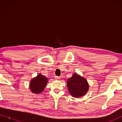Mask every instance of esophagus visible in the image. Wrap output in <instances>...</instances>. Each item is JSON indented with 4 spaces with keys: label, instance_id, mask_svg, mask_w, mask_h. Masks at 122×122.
Wrapping results in <instances>:
<instances>
[{
    "label": "esophagus",
    "instance_id": "obj_1",
    "mask_svg": "<svg viewBox=\"0 0 122 122\" xmlns=\"http://www.w3.org/2000/svg\"><path fill=\"white\" fill-rule=\"evenodd\" d=\"M55 79H56V80H57V81H58V80L61 79V78H60L59 76H55Z\"/></svg>",
    "mask_w": 122,
    "mask_h": 122
}]
</instances>
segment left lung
Instances as JSON below:
<instances>
[{"label":"left lung","instance_id":"1","mask_svg":"<svg viewBox=\"0 0 122 122\" xmlns=\"http://www.w3.org/2000/svg\"><path fill=\"white\" fill-rule=\"evenodd\" d=\"M68 91L71 96L79 98L85 95L89 89V84L86 79L79 75L74 73L67 80Z\"/></svg>","mask_w":122,"mask_h":122}]
</instances>
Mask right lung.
Instances as JSON below:
<instances>
[{"label": "right lung", "mask_w": 122, "mask_h": 122, "mask_svg": "<svg viewBox=\"0 0 122 122\" xmlns=\"http://www.w3.org/2000/svg\"><path fill=\"white\" fill-rule=\"evenodd\" d=\"M48 83V78L39 74L36 77L33 78L30 83V89L34 94H40L44 91Z\"/></svg>", "instance_id": "add662e5"}]
</instances>
